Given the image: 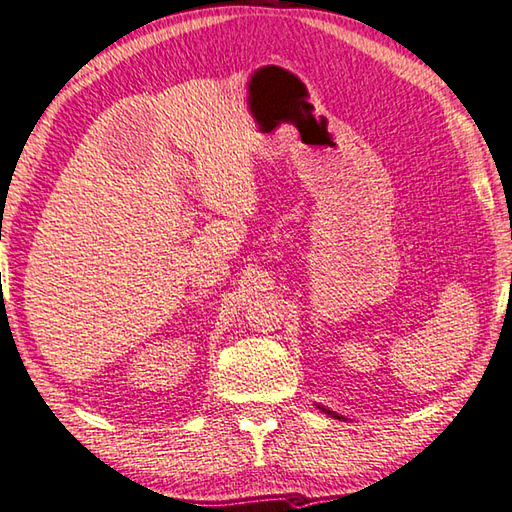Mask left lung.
<instances>
[{"label": "left lung", "mask_w": 512, "mask_h": 512, "mask_svg": "<svg viewBox=\"0 0 512 512\" xmlns=\"http://www.w3.org/2000/svg\"><path fill=\"white\" fill-rule=\"evenodd\" d=\"M318 408H321V406H318ZM325 414H332V417H336V419H343V417H339V414H336V412H332V410H327V408H321Z\"/></svg>", "instance_id": "1"}]
</instances>
